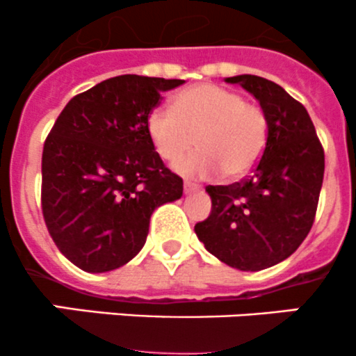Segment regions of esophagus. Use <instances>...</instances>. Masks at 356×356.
Returning a JSON list of instances; mask_svg holds the SVG:
<instances>
[{
    "label": "esophagus",
    "instance_id": "esophagus-1",
    "mask_svg": "<svg viewBox=\"0 0 356 356\" xmlns=\"http://www.w3.org/2000/svg\"><path fill=\"white\" fill-rule=\"evenodd\" d=\"M196 191H201V186L193 184V182H184V193H186V195H189V193H196Z\"/></svg>",
    "mask_w": 356,
    "mask_h": 356
}]
</instances>
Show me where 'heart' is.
Wrapping results in <instances>:
<instances>
[{
  "label": "heart",
  "mask_w": 356,
  "mask_h": 356,
  "mask_svg": "<svg viewBox=\"0 0 356 356\" xmlns=\"http://www.w3.org/2000/svg\"><path fill=\"white\" fill-rule=\"evenodd\" d=\"M146 132L161 160L175 163L195 145L201 149L177 165L189 177L222 174L239 181L254 170L268 141V117L258 103L215 84L179 92L172 106H156L146 118Z\"/></svg>",
  "instance_id": "1"
}]
</instances>
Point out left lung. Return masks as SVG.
Segmentation results:
<instances>
[{"label": "left lung", "instance_id": "1", "mask_svg": "<svg viewBox=\"0 0 356 356\" xmlns=\"http://www.w3.org/2000/svg\"><path fill=\"white\" fill-rule=\"evenodd\" d=\"M268 117L260 163L239 182L207 186L211 213L195 225L204 248L229 267L261 270L286 260L314 225L324 181V148L307 108L258 75H236Z\"/></svg>", "mask_w": 356, "mask_h": 356}]
</instances>
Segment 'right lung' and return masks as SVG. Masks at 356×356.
<instances>
[{
  "label": "right lung",
  "mask_w": 356,
  "mask_h": 356,
  "mask_svg": "<svg viewBox=\"0 0 356 356\" xmlns=\"http://www.w3.org/2000/svg\"><path fill=\"white\" fill-rule=\"evenodd\" d=\"M181 79L118 75L74 96L42 148L41 208L49 236L86 272L122 267L145 246L153 210L182 196L146 132L161 92Z\"/></svg>",
  "instance_id": "add662e5"
}]
</instances>
